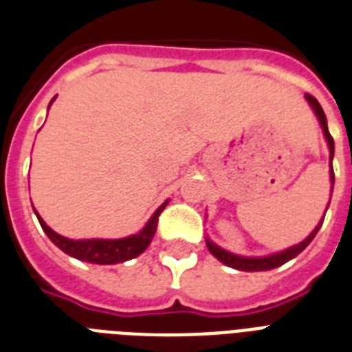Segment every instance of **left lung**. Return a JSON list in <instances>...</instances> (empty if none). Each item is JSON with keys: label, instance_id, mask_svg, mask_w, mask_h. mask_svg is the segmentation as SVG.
I'll return each mask as SVG.
<instances>
[{"label": "left lung", "instance_id": "left-lung-1", "mask_svg": "<svg viewBox=\"0 0 352 352\" xmlns=\"http://www.w3.org/2000/svg\"><path fill=\"white\" fill-rule=\"evenodd\" d=\"M306 98H307V102L311 104L313 109H315L318 120H320V126H322V129H324V136H326L327 144H329L331 162H333V155H335V142H333V136L329 135V129H327L326 113H324L322 106L318 104V100H316L313 95L306 93ZM333 185H335V173H333V164H331V190H333ZM322 223L324 221H320V225L316 226L315 230L309 234V237H306V239L302 241V243L292 246V248L284 250V252H280V254L268 255V257H239V255H234V254H230V252H226V250L219 248V246L214 245L212 241H207V246L214 257H217V259L221 261L223 264L230 266V268L241 270V272H264V270H274V268H277V266H283L284 263L292 261L293 257H297L302 250L306 248V246L311 243L313 237L316 235V232L320 230Z\"/></svg>", "mask_w": 352, "mask_h": 352}]
</instances>
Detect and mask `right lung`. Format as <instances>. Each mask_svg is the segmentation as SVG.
Segmentation results:
<instances>
[{"instance_id": "right-lung-1", "label": "right lung", "mask_w": 352, "mask_h": 352, "mask_svg": "<svg viewBox=\"0 0 352 352\" xmlns=\"http://www.w3.org/2000/svg\"><path fill=\"white\" fill-rule=\"evenodd\" d=\"M52 104V102H50ZM167 203H164L158 210L153 214L149 223L144 226V230L138 234L131 235V237H124V239H82V241H74L63 235L55 234L50 226L46 225L39 216L41 226L45 234L52 239L55 246H59L65 254L72 255L75 259L86 261L91 264H117L124 263V261L135 259L144 252L147 246L151 245V241L156 234V226H158V217L162 210L165 208ZM37 214V212H36Z\"/></svg>"}]
</instances>
